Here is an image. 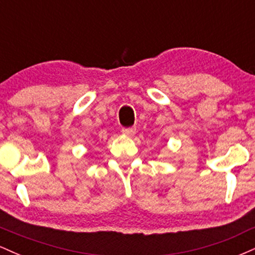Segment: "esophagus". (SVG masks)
Instances as JSON below:
<instances>
[{"instance_id": "obj_1", "label": "esophagus", "mask_w": 255, "mask_h": 255, "mask_svg": "<svg viewBox=\"0 0 255 255\" xmlns=\"http://www.w3.org/2000/svg\"><path fill=\"white\" fill-rule=\"evenodd\" d=\"M135 131H136V129L134 127L124 128V129H122V133H124L125 135H133V134H135Z\"/></svg>"}]
</instances>
